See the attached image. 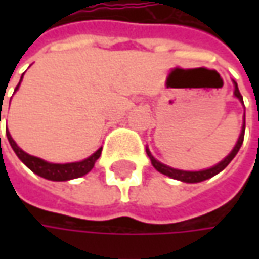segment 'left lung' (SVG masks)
Segmentation results:
<instances>
[{"mask_svg": "<svg viewBox=\"0 0 259 259\" xmlns=\"http://www.w3.org/2000/svg\"><path fill=\"white\" fill-rule=\"evenodd\" d=\"M232 82H234V86H235L234 96L235 98H238V99H239V102L244 105V99H242V95H241L239 89H238V83H236L235 80H232ZM244 134H245V115H244L242 130H241V134H239V138H238V141H236V144H235L234 150H232L229 154L226 155L222 161H219V163H218V164H214L213 167H210V168H204V170H199V171H187V170L173 168V167H170V165L163 164L161 161L155 160L154 157H153V154H151V151L148 150V147L145 148V151H147V155L150 157L151 164H153V167H154L157 171L163 173L164 176H168V177H171V179H174V180L184 182V183H200V182L207 180V179L213 177V176H216L218 173H221L225 167L234 160V157L238 154V151H239L241 145H242V143H244Z\"/></svg>", "mask_w": 259, "mask_h": 259, "instance_id": "8db88e82", "label": "left lung"}]
</instances>
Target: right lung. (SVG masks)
I'll return each mask as SVG.
<instances>
[{
	"instance_id": "right-lung-1",
	"label": "right lung",
	"mask_w": 259,
	"mask_h": 259,
	"mask_svg": "<svg viewBox=\"0 0 259 259\" xmlns=\"http://www.w3.org/2000/svg\"><path fill=\"white\" fill-rule=\"evenodd\" d=\"M23 80V76L18 82V85L15 88V91L20 88V83ZM1 115V111H0ZM7 138H8V143L11 145V148L14 150V153L17 157L24 163L33 173L37 176L47 179V180H52V182H67V180H72V179H77V177H82L88 174L92 168H94L96 160L99 158V155L102 153V147L98 148L94 154L89 155L88 158L82 160V161H76V163H65V164H59V163H49L43 158H38L34 155L27 154L25 151H23L10 134V131L7 130Z\"/></svg>"
}]
</instances>
